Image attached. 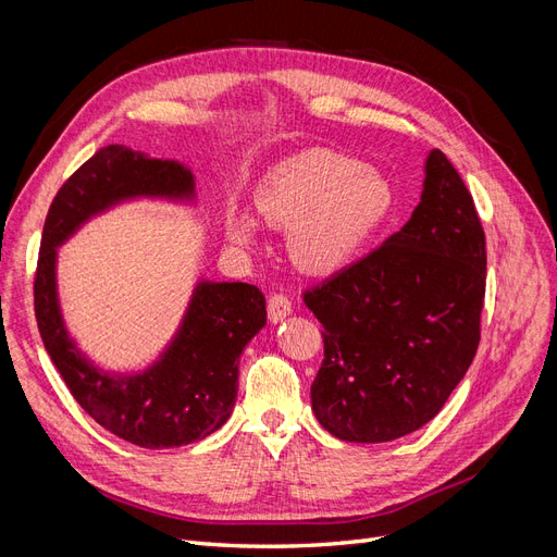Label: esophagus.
Wrapping results in <instances>:
<instances>
[{
  "mask_svg": "<svg viewBox=\"0 0 557 557\" xmlns=\"http://www.w3.org/2000/svg\"><path fill=\"white\" fill-rule=\"evenodd\" d=\"M290 311H293V301L285 295L274 293L272 297H269L267 313H269V320H272V323H281V320L290 315Z\"/></svg>",
  "mask_w": 557,
  "mask_h": 557,
  "instance_id": "obj_1",
  "label": "esophagus"
}]
</instances>
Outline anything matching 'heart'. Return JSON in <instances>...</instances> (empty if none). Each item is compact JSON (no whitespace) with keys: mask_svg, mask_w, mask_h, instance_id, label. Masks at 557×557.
<instances>
[{"mask_svg":"<svg viewBox=\"0 0 557 557\" xmlns=\"http://www.w3.org/2000/svg\"><path fill=\"white\" fill-rule=\"evenodd\" d=\"M264 223L290 230V256L309 274H336L356 262L397 209L393 181L374 166L325 148L274 164L252 190ZM227 234L239 248L258 244V221L232 211Z\"/></svg>","mask_w":557,"mask_h":557,"instance_id":"1","label":"heart"}]
</instances>
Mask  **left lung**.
Returning <instances> with one entry per match:
<instances>
[{"mask_svg":"<svg viewBox=\"0 0 557 557\" xmlns=\"http://www.w3.org/2000/svg\"><path fill=\"white\" fill-rule=\"evenodd\" d=\"M485 234L442 150L425 160L409 223L367 258L305 293L325 358L311 407L336 440L381 444L442 411L476 356Z\"/></svg>","mask_w":557,"mask_h":557,"instance_id":"left-lung-1","label":"left lung"}]
</instances>
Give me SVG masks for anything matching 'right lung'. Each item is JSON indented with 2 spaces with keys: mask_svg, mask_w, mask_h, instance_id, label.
Wrapping results in <instances>:
<instances>
[{
  "mask_svg": "<svg viewBox=\"0 0 557 557\" xmlns=\"http://www.w3.org/2000/svg\"><path fill=\"white\" fill-rule=\"evenodd\" d=\"M137 197L195 199V176L176 160L104 146L64 181L44 223L35 313L50 360L70 393L104 430L141 448L205 440L230 418L239 358L267 325L264 295L250 283L199 281L172 344L139 374H111L76 348L58 299V246L92 215Z\"/></svg>",
  "mask_w": 557,
  "mask_h": 557,
  "instance_id": "add662e5",
  "label": "right lung"
}]
</instances>
